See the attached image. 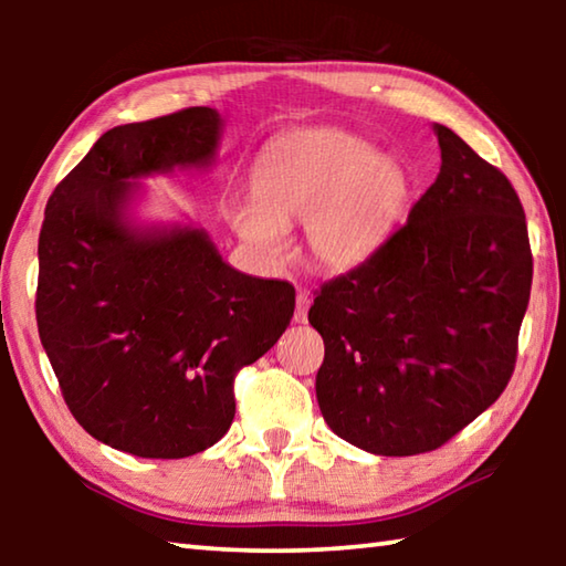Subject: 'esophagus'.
Masks as SVG:
<instances>
[{
	"label": "esophagus",
	"instance_id": "34e87169",
	"mask_svg": "<svg viewBox=\"0 0 566 566\" xmlns=\"http://www.w3.org/2000/svg\"><path fill=\"white\" fill-rule=\"evenodd\" d=\"M310 304H312V300H310V294L306 292H300L296 294V310H294V322H306V314H310Z\"/></svg>",
	"mask_w": 566,
	"mask_h": 566
}]
</instances>
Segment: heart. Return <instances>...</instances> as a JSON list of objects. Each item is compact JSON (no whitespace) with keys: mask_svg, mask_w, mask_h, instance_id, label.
Here are the masks:
<instances>
[{"mask_svg":"<svg viewBox=\"0 0 566 566\" xmlns=\"http://www.w3.org/2000/svg\"><path fill=\"white\" fill-rule=\"evenodd\" d=\"M256 199H229L224 217L266 260L284 254V227L304 224L306 252L329 272L369 260L395 232L409 175L357 134L322 127L276 139L254 169Z\"/></svg>","mask_w":566,"mask_h":566,"instance_id":"obj_1","label":"heart"}]
</instances>
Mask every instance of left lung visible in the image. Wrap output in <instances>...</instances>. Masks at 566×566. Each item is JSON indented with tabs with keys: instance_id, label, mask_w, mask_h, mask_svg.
<instances>
[{
	"instance_id": "8db88e82",
	"label": "left lung",
	"mask_w": 566,
	"mask_h": 566,
	"mask_svg": "<svg viewBox=\"0 0 566 566\" xmlns=\"http://www.w3.org/2000/svg\"><path fill=\"white\" fill-rule=\"evenodd\" d=\"M442 169L367 262L314 292L322 417L381 457L424 454L510 385L532 292L512 181L437 124Z\"/></svg>"
}]
</instances>
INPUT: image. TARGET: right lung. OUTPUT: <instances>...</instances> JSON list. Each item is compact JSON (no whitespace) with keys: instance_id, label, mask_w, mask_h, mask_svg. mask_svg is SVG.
<instances>
[{"instance_id":"1","label":"right lung","mask_w":566,"mask_h":566,"mask_svg":"<svg viewBox=\"0 0 566 566\" xmlns=\"http://www.w3.org/2000/svg\"><path fill=\"white\" fill-rule=\"evenodd\" d=\"M209 107L104 132L54 187L40 232L36 327L72 417L119 452H205L234 419V379L274 347L294 286L222 262L199 229L137 234L129 179L207 165Z\"/></svg>"}]
</instances>
